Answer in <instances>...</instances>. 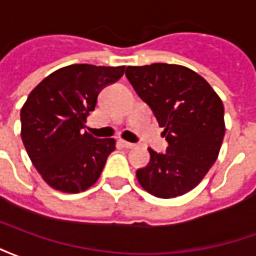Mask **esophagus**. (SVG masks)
<instances>
[{
    "mask_svg": "<svg viewBox=\"0 0 256 256\" xmlns=\"http://www.w3.org/2000/svg\"><path fill=\"white\" fill-rule=\"evenodd\" d=\"M119 142H120V145H122V146H124V148H128V150H130V148H134V146H136V145H134V144H132V142H128V141H124V140H120Z\"/></svg>",
    "mask_w": 256,
    "mask_h": 256,
    "instance_id": "34e87169",
    "label": "esophagus"
}]
</instances>
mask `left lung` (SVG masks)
Returning <instances> with one entry per match:
<instances>
[{
    "instance_id": "left-lung-1",
    "label": "left lung",
    "mask_w": 256,
    "mask_h": 256,
    "mask_svg": "<svg viewBox=\"0 0 256 256\" xmlns=\"http://www.w3.org/2000/svg\"><path fill=\"white\" fill-rule=\"evenodd\" d=\"M126 76L152 108L168 142L166 154L148 148L150 163L137 170L140 185L156 198L182 196L202 182L220 155L222 100L202 75L178 64L128 66Z\"/></svg>"
}]
</instances>
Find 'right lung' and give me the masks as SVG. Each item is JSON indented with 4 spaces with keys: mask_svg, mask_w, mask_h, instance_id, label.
<instances>
[{
    "mask_svg": "<svg viewBox=\"0 0 256 256\" xmlns=\"http://www.w3.org/2000/svg\"><path fill=\"white\" fill-rule=\"evenodd\" d=\"M124 66L72 64L36 84L22 106V140L42 180L56 190L79 193L94 185L115 150L114 138L84 132L97 96L116 82Z\"/></svg>",
    "mask_w": 256,
    "mask_h": 256,
    "instance_id": "right-lung-1",
    "label": "right lung"
}]
</instances>
